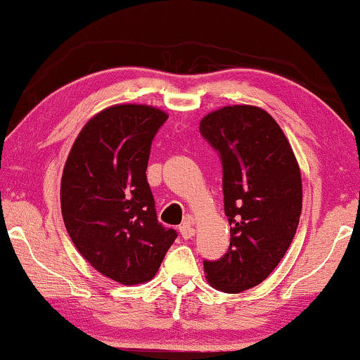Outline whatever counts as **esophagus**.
Masks as SVG:
<instances>
[{"instance_id": "obj_1", "label": "esophagus", "mask_w": 360, "mask_h": 360, "mask_svg": "<svg viewBox=\"0 0 360 360\" xmlns=\"http://www.w3.org/2000/svg\"><path fill=\"white\" fill-rule=\"evenodd\" d=\"M179 231H181V236L184 238V240H189V238L195 235V230H194V226H192L191 220H186L184 224L179 226Z\"/></svg>"}]
</instances>
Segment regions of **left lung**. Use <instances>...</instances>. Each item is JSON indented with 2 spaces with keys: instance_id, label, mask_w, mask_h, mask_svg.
Here are the masks:
<instances>
[{
  "instance_id": "1",
  "label": "left lung",
  "mask_w": 360,
  "mask_h": 360,
  "mask_svg": "<svg viewBox=\"0 0 360 360\" xmlns=\"http://www.w3.org/2000/svg\"><path fill=\"white\" fill-rule=\"evenodd\" d=\"M199 129L221 156L230 221L229 252L204 261L205 279L217 290L240 293L271 276L295 236L300 166L279 124L257 105L212 110Z\"/></svg>"
}]
</instances>
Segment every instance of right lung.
Here are the masks:
<instances>
[{"label": "right lung", "instance_id": "right-lung-1", "mask_svg": "<svg viewBox=\"0 0 360 360\" xmlns=\"http://www.w3.org/2000/svg\"><path fill=\"white\" fill-rule=\"evenodd\" d=\"M168 114L115 104L91 117L65 163L60 204L79 255L122 285L153 279L176 240L158 224L146 181L151 140Z\"/></svg>", "mask_w": 360, "mask_h": 360}]
</instances>
